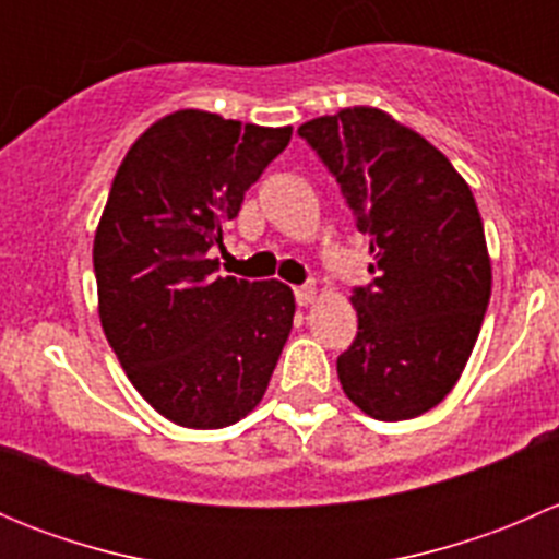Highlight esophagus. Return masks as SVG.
Wrapping results in <instances>:
<instances>
[{"label":"esophagus","mask_w":559,"mask_h":559,"mask_svg":"<svg viewBox=\"0 0 559 559\" xmlns=\"http://www.w3.org/2000/svg\"><path fill=\"white\" fill-rule=\"evenodd\" d=\"M295 300H297V306H308V302L316 300V289L313 286H297Z\"/></svg>","instance_id":"1"}]
</instances>
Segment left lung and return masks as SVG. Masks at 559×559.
I'll return each mask as SVG.
<instances>
[{
    "label": "left lung",
    "instance_id": "8db88e82",
    "mask_svg": "<svg viewBox=\"0 0 559 559\" xmlns=\"http://www.w3.org/2000/svg\"><path fill=\"white\" fill-rule=\"evenodd\" d=\"M297 132L335 175L373 253V284L352 295L359 330L337 379L373 419H414L460 381L492 292L471 186L379 107H343Z\"/></svg>",
    "mask_w": 559,
    "mask_h": 559
}]
</instances>
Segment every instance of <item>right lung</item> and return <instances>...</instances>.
Instances as JSON below:
<instances>
[{"label": "right lung", "mask_w": 559, "mask_h": 559, "mask_svg": "<svg viewBox=\"0 0 559 559\" xmlns=\"http://www.w3.org/2000/svg\"><path fill=\"white\" fill-rule=\"evenodd\" d=\"M292 127L205 110L151 123L123 156L94 235L99 321L129 381L165 419L218 430L264 397L295 319L281 281L207 259Z\"/></svg>", "instance_id": "right-lung-1"}]
</instances>
